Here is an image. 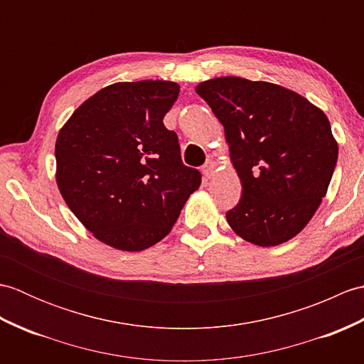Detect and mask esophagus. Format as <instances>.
<instances>
[{"mask_svg":"<svg viewBox=\"0 0 364 364\" xmlns=\"http://www.w3.org/2000/svg\"><path fill=\"white\" fill-rule=\"evenodd\" d=\"M214 168H215L214 162H213V161H208L206 164L203 166V175H205L206 178H211L213 173H214Z\"/></svg>","mask_w":364,"mask_h":364,"instance_id":"34e87169","label":"esophagus"}]
</instances>
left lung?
Instances as JSON below:
<instances>
[{
  "mask_svg": "<svg viewBox=\"0 0 364 364\" xmlns=\"http://www.w3.org/2000/svg\"><path fill=\"white\" fill-rule=\"evenodd\" d=\"M197 94L223 125L242 184L230 227L261 247L289 241L319 208L338 161L326 114L289 89L236 76L198 84Z\"/></svg>",
  "mask_w": 364,
  "mask_h": 364,
  "instance_id": "obj_1",
  "label": "left lung"
}]
</instances>
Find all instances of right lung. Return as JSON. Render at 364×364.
Segmentation results:
<instances>
[{"instance_id":"obj_1","label":"right lung","mask_w":364,"mask_h":364,"mask_svg":"<svg viewBox=\"0 0 364 364\" xmlns=\"http://www.w3.org/2000/svg\"><path fill=\"white\" fill-rule=\"evenodd\" d=\"M178 94L170 81L115 82L86 100L59 131L60 194L114 249L139 252L159 242L202 183L162 122Z\"/></svg>"}]
</instances>
